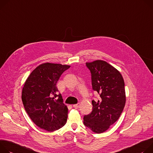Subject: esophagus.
<instances>
[{"label":"esophagus","instance_id":"obj_1","mask_svg":"<svg viewBox=\"0 0 153 153\" xmlns=\"http://www.w3.org/2000/svg\"><path fill=\"white\" fill-rule=\"evenodd\" d=\"M79 106H80V104H79V103H78L77 104H75V105H73V107L75 108V109H77V108H79Z\"/></svg>","mask_w":153,"mask_h":153}]
</instances>
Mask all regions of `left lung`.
<instances>
[{"instance_id":"obj_1","label":"left lung","mask_w":153,"mask_h":153,"mask_svg":"<svg viewBox=\"0 0 153 153\" xmlns=\"http://www.w3.org/2000/svg\"><path fill=\"white\" fill-rule=\"evenodd\" d=\"M91 73L92 89L100 95L92 101V111L84 116V125L95 133L106 131L119 118L123 111L126 96L121 74L101 60L86 62Z\"/></svg>"}]
</instances>
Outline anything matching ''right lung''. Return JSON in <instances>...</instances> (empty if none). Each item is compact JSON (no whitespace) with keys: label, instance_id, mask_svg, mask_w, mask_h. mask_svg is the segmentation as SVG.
Returning a JSON list of instances; mask_svg holds the SVG:
<instances>
[{"label":"right lung","instance_id":"add662e5","mask_svg":"<svg viewBox=\"0 0 153 153\" xmlns=\"http://www.w3.org/2000/svg\"><path fill=\"white\" fill-rule=\"evenodd\" d=\"M70 65L44 63L29 75L24 86L22 100L25 111L38 127L54 131L66 123L68 109L56 83Z\"/></svg>","mask_w":153,"mask_h":153}]
</instances>
